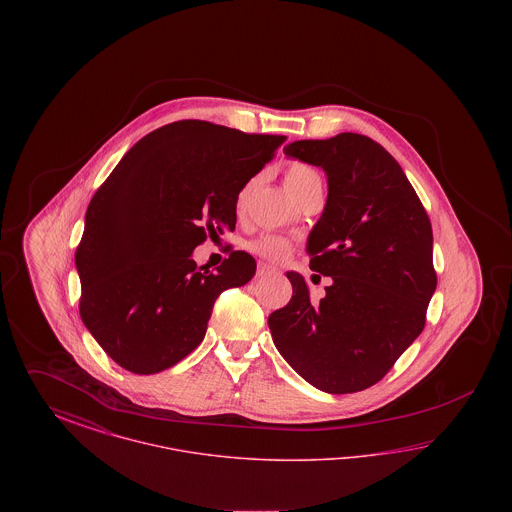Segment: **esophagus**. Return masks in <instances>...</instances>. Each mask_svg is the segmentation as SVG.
I'll return each instance as SVG.
<instances>
[{
  "label": "esophagus",
  "mask_w": 512,
  "mask_h": 512,
  "mask_svg": "<svg viewBox=\"0 0 512 512\" xmlns=\"http://www.w3.org/2000/svg\"><path fill=\"white\" fill-rule=\"evenodd\" d=\"M272 272H276V268L272 267V265H268V263L259 261V265H257V274H259V276H267V274H272Z\"/></svg>",
  "instance_id": "1"
}]
</instances>
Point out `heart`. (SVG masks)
I'll list each match as a JSON object with an SVG mask.
<instances>
[{"instance_id": "obj_1", "label": "heart", "mask_w": 512, "mask_h": 512, "mask_svg": "<svg viewBox=\"0 0 512 512\" xmlns=\"http://www.w3.org/2000/svg\"><path fill=\"white\" fill-rule=\"evenodd\" d=\"M284 184H286L288 192H290L293 199H295L305 188H309V186H313V184H322V182H320V174H318L313 167L303 165V163H293V165L288 167L286 174H284ZM245 195H247V188L240 194V199H238V205H240V207L244 205ZM251 249L257 251L259 255L267 257V259L278 261V259H284V257L290 253V244H288L286 240L278 238V236L265 234V236L257 238V240L251 244Z\"/></svg>"}]
</instances>
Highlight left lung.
Returning a JSON list of instances; mask_svg holds the SVG:
<instances>
[{
	"instance_id": "obj_1",
	"label": "left lung",
	"mask_w": 512,
	"mask_h": 512,
	"mask_svg": "<svg viewBox=\"0 0 512 512\" xmlns=\"http://www.w3.org/2000/svg\"><path fill=\"white\" fill-rule=\"evenodd\" d=\"M284 155L326 174L328 197L307 255L330 282L315 303L305 278L286 272L293 295L268 317L272 341L317 390H366L424 328L438 284L430 219L399 163L366 136L299 140Z\"/></svg>"
}]
</instances>
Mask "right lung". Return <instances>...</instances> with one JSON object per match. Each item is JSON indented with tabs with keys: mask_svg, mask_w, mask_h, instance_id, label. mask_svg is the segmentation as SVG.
Returning a JSON list of instances; mask_svg holds the SVG:
<instances>
[{
	"mask_svg": "<svg viewBox=\"0 0 512 512\" xmlns=\"http://www.w3.org/2000/svg\"><path fill=\"white\" fill-rule=\"evenodd\" d=\"M286 136L178 121L132 147L92 197L74 255L80 317L101 349L134 374L176 365L205 338L220 293L247 284L257 263L232 251L217 272L195 247L236 228L245 184Z\"/></svg>",
	"mask_w": 512,
	"mask_h": 512,
	"instance_id": "1",
	"label": "right lung"
}]
</instances>
